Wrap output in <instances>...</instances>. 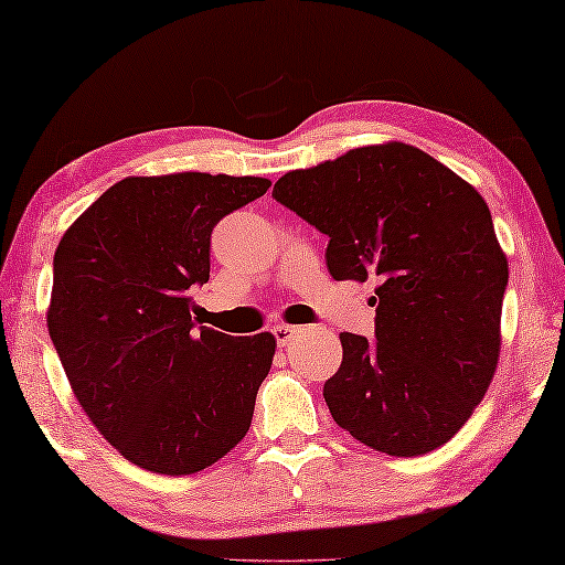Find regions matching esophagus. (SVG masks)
I'll use <instances>...</instances> for the list:
<instances>
[{"label":"esophagus","instance_id":"esophagus-1","mask_svg":"<svg viewBox=\"0 0 565 565\" xmlns=\"http://www.w3.org/2000/svg\"><path fill=\"white\" fill-rule=\"evenodd\" d=\"M292 332H295L292 326H275L273 328V335L277 340V345H288L290 338H292Z\"/></svg>","mask_w":565,"mask_h":565}]
</instances>
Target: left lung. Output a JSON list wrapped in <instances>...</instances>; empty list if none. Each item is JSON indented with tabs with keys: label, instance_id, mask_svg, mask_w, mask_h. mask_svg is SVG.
<instances>
[{
	"label": "left lung",
	"instance_id": "8db88e82",
	"mask_svg": "<svg viewBox=\"0 0 565 565\" xmlns=\"http://www.w3.org/2000/svg\"><path fill=\"white\" fill-rule=\"evenodd\" d=\"M273 198L328 235L335 280H375V340L340 332L332 420L397 458L463 428L501 358L508 260L473 184L405 142L292 170Z\"/></svg>",
	"mask_w": 565,
	"mask_h": 565
}]
</instances>
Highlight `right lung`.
Returning <instances> with one entry per match:
<instances>
[{
  "label": "right lung",
  "mask_w": 565,
  "mask_h": 565,
  "mask_svg": "<svg viewBox=\"0 0 565 565\" xmlns=\"http://www.w3.org/2000/svg\"><path fill=\"white\" fill-rule=\"evenodd\" d=\"M270 180L178 172L125 178L62 235L47 328L82 411L129 463L190 476L253 423L270 332L195 330L190 288L210 280V235Z\"/></svg>",
  "instance_id": "right-lung-1"
}]
</instances>
